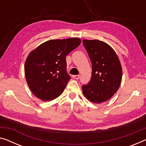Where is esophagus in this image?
Wrapping results in <instances>:
<instances>
[{
    "instance_id": "1",
    "label": "esophagus",
    "mask_w": 146,
    "mask_h": 146,
    "mask_svg": "<svg viewBox=\"0 0 146 146\" xmlns=\"http://www.w3.org/2000/svg\"><path fill=\"white\" fill-rule=\"evenodd\" d=\"M72 77H73V78H74V79H76V80H78L80 78V75H74V76H72Z\"/></svg>"
}]
</instances>
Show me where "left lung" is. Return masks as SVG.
Here are the masks:
<instances>
[{"label": "left lung", "instance_id": "8db88e82", "mask_svg": "<svg viewBox=\"0 0 146 146\" xmlns=\"http://www.w3.org/2000/svg\"><path fill=\"white\" fill-rule=\"evenodd\" d=\"M92 63L88 84L82 86L86 98L100 104L109 100L119 88L122 68L117 54L110 46L98 40H83Z\"/></svg>", "mask_w": 146, "mask_h": 146}]
</instances>
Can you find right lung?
<instances>
[{
	"mask_svg": "<svg viewBox=\"0 0 146 146\" xmlns=\"http://www.w3.org/2000/svg\"><path fill=\"white\" fill-rule=\"evenodd\" d=\"M80 43L78 38L50 40L29 53L25 63V75L37 98L48 101L62 93L70 80L66 72V57Z\"/></svg>",
	"mask_w": 146,
	"mask_h": 146,
	"instance_id": "right-lung-1",
	"label": "right lung"
}]
</instances>
